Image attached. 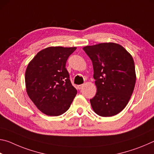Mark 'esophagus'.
Instances as JSON below:
<instances>
[{
    "instance_id": "obj_1",
    "label": "esophagus",
    "mask_w": 154,
    "mask_h": 154,
    "mask_svg": "<svg viewBox=\"0 0 154 154\" xmlns=\"http://www.w3.org/2000/svg\"><path fill=\"white\" fill-rule=\"evenodd\" d=\"M83 87V84H82V85H77V88L79 90H81L82 89V88Z\"/></svg>"
}]
</instances>
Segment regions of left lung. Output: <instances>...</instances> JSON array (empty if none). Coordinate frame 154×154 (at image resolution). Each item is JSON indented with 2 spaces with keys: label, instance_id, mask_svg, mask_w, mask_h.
I'll list each match as a JSON object with an SVG mask.
<instances>
[{
  "label": "left lung",
  "instance_id": "left-lung-1",
  "mask_svg": "<svg viewBox=\"0 0 154 154\" xmlns=\"http://www.w3.org/2000/svg\"><path fill=\"white\" fill-rule=\"evenodd\" d=\"M92 62L97 91L90 99L94 111L102 117L116 116L126 107L136 83L134 60L124 47L115 43L83 48Z\"/></svg>",
  "mask_w": 154,
  "mask_h": 154
}]
</instances>
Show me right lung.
<instances>
[{
    "label": "right lung",
    "instance_id": "add662e5",
    "mask_svg": "<svg viewBox=\"0 0 154 154\" xmlns=\"http://www.w3.org/2000/svg\"><path fill=\"white\" fill-rule=\"evenodd\" d=\"M77 48L49 47L38 51L26 70V89L38 109L58 116L69 109L77 91L72 86L66 62Z\"/></svg>",
    "mask_w": 154,
    "mask_h": 154
}]
</instances>
